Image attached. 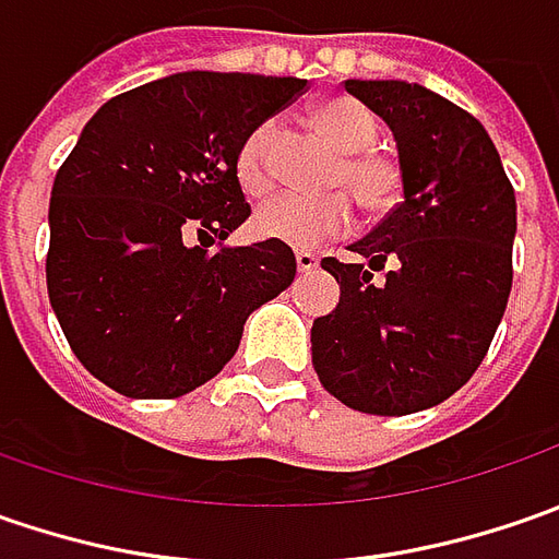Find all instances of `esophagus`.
<instances>
[{
    "instance_id": "esophagus-1",
    "label": "esophagus",
    "mask_w": 559,
    "mask_h": 559,
    "mask_svg": "<svg viewBox=\"0 0 559 559\" xmlns=\"http://www.w3.org/2000/svg\"><path fill=\"white\" fill-rule=\"evenodd\" d=\"M295 267H298V273H311V270H317V254L298 248V251H295Z\"/></svg>"
}]
</instances>
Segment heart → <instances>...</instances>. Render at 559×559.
I'll return each instance as SVG.
<instances>
[{"instance_id": "b5f03b06", "label": "heart", "mask_w": 559, "mask_h": 559, "mask_svg": "<svg viewBox=\"0 0 559 559\" xmlns=\"http://www.w3.org/2000/svg\"><path fill=\"white\" fill-rule=\"evenodd\" d=\"M313 127L342 152V162L335 167L333 183L352 189L357 202L367 211H389L397 199V170L395 164L373 155L376 118L348 96L326 98L313 108ZM270 140L273 127L261 123L251 130L246 142L236 152V183L248 199L264 195L273 183L270 170ZM352 195L335 189L330 195H273L254 211V229L267 239H280L298 248H313L345 236L355 224V204Z\"/></svg>"}]
</instances>
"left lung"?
Instances as JSON below:
<instances>
[{
	"instance_id": "1",
	"label": "left lung",
	"mask_w": 559,
	"mask_h": 559,
	"mask_svg": "<svg viewBox=\"0 0 559 559\" xmlns=\"http://www.w3.org/2000/svg\"><path fill=\"white\" fill-rule=\"evenodd\" d=\"M345 90L395 133L401 202L352 246L360 264L320 261L342 298L313 320V370L360 414L404 417L483 364L513 283L516 195L491 136L454 102L404 80Z\"/></svg>"
}]
</instances>
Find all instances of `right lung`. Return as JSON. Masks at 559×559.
<instances>
[{
    "label": "right lung",
    "instance_id": "1",
    "mask_svg": "<svg viewBox=\"0 0 559 559\" xmlns=\"http://www.w3.org/2000/svg\"><path fill=\"white\" fill-rule=\"evenodd\" d=\"M308 80L186 71L83 127L49 202L46 283L76 360L127 397H180L236 355L248 313L289 289L286 242L224 246L251 204L236 152Z\"/></svg>",
    "mask_w": 559,
    "mask_h": 559
}]
</instances>
